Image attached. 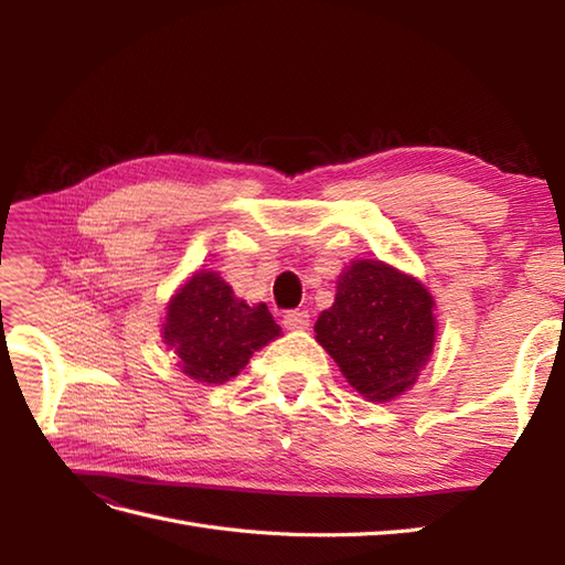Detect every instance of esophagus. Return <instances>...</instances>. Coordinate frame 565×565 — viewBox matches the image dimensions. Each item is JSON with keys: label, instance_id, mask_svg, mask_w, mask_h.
Segmentation results:
<instances>
[{"label": "esophagus", "instance_id": "obj_1", "mask_svg": "<svg viewBox=\"0 0 565 565\" xmlns=\"http://www.w3.org/2000/svg\"><path fill=\"white\" fill-rule=\"evenodd\" d=\"M282 324L287 330H306L311 324V316H309V311H287L285 316H282Z\"/></svg>", "mask_w": 565, "mask_h": 565}]
</instances>
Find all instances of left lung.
Returning <instances> with one entry per match:
<instances>
[{
    "mask_svg": "<svg viewBox=\"0 0 565 565\" xmlns=\"http://www.w3.org/2000/svg\"><path fill=\"white\" fill-rule=\"evenodd\" d=\"M434 297L384 262H353L316 322V339L367 401L398 396L419 377L436 341Z\"/></svg>",
    "mask_w": 565,
    "mask_h": 565,
    "instance_id": "1",
    "label": "left lung"
}]
</instances>
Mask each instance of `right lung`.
Segmentation results:
<instances>
[{
  "instance_id": "1",
  "label": "right lung",
  "mask_w": 565,
  "mask_h": 565,
  "mask_svg": "<svg viewBox=\"0 0 565 565\" xmlns=\"http://www.w3.org/2000/svg\"><path fill=\"white\" fill-rule=\"evenodd\" d=\"M164 344L200 384L235 377L254 351L280 334L266 303L249 306L214 270H198L167 306Z\"/></svg>"
}]
</instances>
